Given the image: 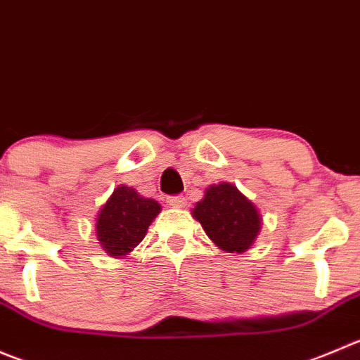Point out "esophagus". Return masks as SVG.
Instances as JSON below:
<instances>
[{
	"mask_svg": "<svg viewBox=\"0 0 360 360\" xmlns=\"http://www.w3.org/2000/svg\"><path fill=\"white\" fill-rule=\"evenodd\" d=\"M167 202H169V205H172V207H183L184 197H181V195H174V197L167 198Z\"/></svg>",
	"mask_w": 360,
	"mask_h": 360,
	"instance_id": "1",
	"label": "esophagus"
}]
</instances>
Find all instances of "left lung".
I'll use <instances>...</instances> for the list:
<instances>
[{
  "mask_svg": "<svg viewBox=\"0 0 360 360\" xmlns=\"http://www.w3.org/2000/svg\"><path fill=\"white\" fill-rule=\"evenodd\" d=\"M209 239L223 251L244 253L260 232V214L233 184H211L191 211Z\"/></svg>",
  "mask_w": 360,
  "mask_h": 360,
  "instance_id": "left-lung-1",
  "label": "left lung"
}]
</instances>
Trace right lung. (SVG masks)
I'll return each instance as SVG.
<instances>
[{"label":"right lung","instance_id":"add662e5","mask_svg":"<svg viewBox=\"0 0 360 360\" xmlns=\"http://www.w3.org/2000/svg\"><path fill=\"white\" fill-rule=\"evenodd\" d=\"M162 205L130 186H117L96 218V237L114 258H123L144 239Z\"/></svg>","mask_w":360,"mask_h":360}]
</instances>
